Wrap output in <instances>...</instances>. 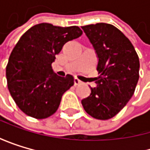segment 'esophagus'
Listing matches in <instances>:
<instances>
[{
  "label": "esophagus",
  "instance_id": "obj_1",
  "mask_svg": "<svg viewBox=\"0 0 150 150\" xmlns=\"http://www.w3.org/2000/svg\"><path fill=\"white\" fill-rule=\"evenodd\" d=\"M74 85H79V84H81L82 83V81H80L78 78H74Z\"/></svg>",
  "mask_w": 150,
  "mask_h": 150
}]
</instances>
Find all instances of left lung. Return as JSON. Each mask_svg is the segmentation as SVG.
<instances>
[{
  "instance_id": "obj_1",
  "label": "left lung",
  "mask_w": 150,
  "mask_h": 150,
  "mask_svg": "<svg viewBox=\"0 0 150 150\" xmlns=\"http://www.w3.org/2000/svg\"><path fill=\"white\" fill-rule=\"evenodd\" d=\"M98 57L96 87L82 100L84 111L98 120L114 117L132 97L139 81V60L129 39L113 25L82 27Z\"/></svg>"
}]
</instances>
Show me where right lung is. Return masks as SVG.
<instances>
[{
  "instance_id": "1",
  "label": "right lung",
  "mask_w": 150,
  "mask_h": 150,
  "mask_svg": "<svg viewBox=\"0 0 150 150\" xmlns=\"http://www.w3.org/2000/svg\"><path fill=\"white\" fill-rule=\"evenodd\" d=\"M82 34L77 26L40 23L21 37L9 57L6 77L11 97L25 114L46 119L57 112L62 95L74 85V77L58 76L51 65L63 46Z\"/></svg>"
}]
</instances>
